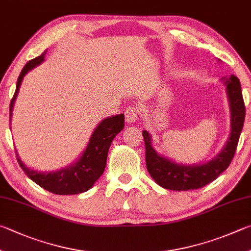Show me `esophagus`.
I'll use <instances>...</instances> for the list:
<instances>
[{
    "label": "esophagus",
    "mask_w": 251,
    "mask_h": 251,
    "mask_svg": "<svg viewBox=\"0 0 251 251\" xmlns=\"http://www.w3.org/2000/svg\"><path fill=\"white\" fill-rule=\"evenodd\" d=\"M138 115H139V108L137 106L131 105V106L126 108L125 118H126L127 123H130V124H133V123L137 121Z\"/></svg>",
    "instance_id": "34e87169"
}]
</instances>
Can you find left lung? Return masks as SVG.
<instances>
[{"label":"left lung","instance_id":"obj_1","mask_svg":"<svg viewBox=\"0 0 251 251\" xmlns=\"http://www.w3.org/2000/svg\"><path fill=\"white\" fill-rule=\"evenodd\" d=\"M230 110V134L226 144L215 157L200 165H180L158 154L151 144V136L143 131L146 146V166L149 175L162 188L173 191H189L203 188L217 179L233 160L245 121V103L240 82L231 75L223 76Z\"/></svg>","mask_w":251,"mask_h":251}]
</instances>
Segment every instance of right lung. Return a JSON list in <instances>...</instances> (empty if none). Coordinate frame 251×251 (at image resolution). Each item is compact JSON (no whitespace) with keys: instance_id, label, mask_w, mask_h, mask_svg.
<instances>
[{"instance_id":"obj_1","label":"right lung","mask_w":251,"mask_h":251,"mask_svg":"<svg viewBox=\"0 0 251 251\" xmlns=\"http://www.w3.org/2000/svg\"><path fill=\"white\" fill-rule=\"evenodd\" d=\"M46 52L47 50H45L40 56L28 61L23 68L17 79L14 97L10 104V123L12 120L13 107H14L23 78L29 70L44 61ZM124 114L104 118L91 135L89 144L80 158L71 166L63 168V169L51 172L35 171L27 168L16 152L18 163L30 180H33L35 183L53 194L74 195L85 192L92 188L99 177L103 175L106 166L108 149H110V146L115 136L124 128Z\"/></svg>"}]
</instances>
